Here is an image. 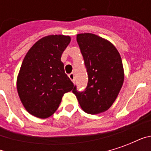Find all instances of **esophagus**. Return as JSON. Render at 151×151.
<instances>
[{"instance_id":"1","label":"esophagus","mask_w":151,"mask_h":151,"mask_svg":"<svg viewBox=\"0 0 151 151\" xmlns=\"http://www.w3.org/2000/svg\"><path fill=\"white\" fill-rule=\"evenodd\" d=\"M69 78H70V80H71V81L73 82V83L75 82V75H74V73H72L69 74Z\"/></svg>"}]
</instances>
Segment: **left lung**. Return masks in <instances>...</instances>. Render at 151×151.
Listing matches in <instances>:
<instances>
[{"label":"left lung","mask_w":151,"mask_h":151,"mask_svg":"<svg viewBox=\"0 0 151 151\" xmlns=\"http://www.w3.org/2000/svg\"><path fill=\"white\" fill-rule=\"evenodd\" d=\"M77 42L84 59L88 83L84 91H77L74 86L73 93L85 112L101 113L113 104L122 87V60L112 43L96 35H77Z\"/></svg>","instance_id":"left-lung-1"}]
</instances>
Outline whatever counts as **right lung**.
Here are the masks:
<instances>
[{
    "label": "right lung",
    "mask_w": 151,
    "mask_h": 151,
    "mask_svg": "<svg viewBox=\"0 0 151 151\" xmlns=\"http://www.w3.org/2000/svg\"><path fill=\"white\" fill-rule=\"evenodd\" d=\"M70 40L62 35L45 36L31 47L23 59L17 90L26 110L38 118L51 116L64 94L73 89L60 60Z\"/></svg>",
    "instance_id": "obj_1"
}]
</instances>
